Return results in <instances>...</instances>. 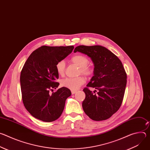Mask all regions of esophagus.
Returning a JSON list of instances; mask_svg holds the SVG:
<instances>
[{
	"instance_id": "34e87169",
	"label": "esophagus",
	"mask_w": 150,
	"mask_h": 150,
	"mask_svg": "<svg viewBox=\"0 0 150 150\" xmlns=\"http://www.w3.org/2000/svg\"><path fill=\"white\" fill-rule=\"evenodd\" d=\"M71 93H72V94H75L76 93V91H72Z\"/></svg>"
}]
</instances>
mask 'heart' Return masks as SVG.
I'll list each match as a JSON object with an SVG mask.
<instances>
[{
    "instance_id": "obj_1",
    "label": "heart",
    "mask_w": 150,
    "mask_h": 150,
    "mask_svg": "<svg viewBox=\"0 0 150 150\" xmlns=\"http://www.w3.org/2000/svg\"><path fill=\"white\" fill-rule=\"evenodd\" d=\"M71 60L75 65L80 68V73L87 76L92 75L93 70L87 65L89 62L87 57L82 54H76L71 57ZM65 62L63 60L58 62L56 65V71L60 76H63L65 74ZM85 82V79L83 76H79L75 78H66L63 79L61 82V85L64 87L75 91L79 89Z\"/></svg>"
}]
</instances>
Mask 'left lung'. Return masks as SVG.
Segmentation results:
<instances>
[{"mask_svg": "<svg viewBox=\"0 0 150 150\" xmlns=\"http://www.w3.org/2000/svg\"><path fill=\"white\" fill-rule=\"evenodd\" d=\"M89 56L94 65V76L83 91L85 94L82 108L90 119L96 121L110 118L120 108L126 85L127 75L120 60L101 46H79L74 52ZM88 87L98 90L93 93Z\"/></svg>", "mask_w": 150, "mask_h": 150, "instance_id": "obj_1", "label": "left lung"}]
</instances>
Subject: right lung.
<instances>
[{
	"label": "right lung",
	"mask_w": 150,
	"mask_h": 150,
	"mask_svg": "<svg viewBox=\"0 0 150 150\" xmlns=\"http://www.w3.org/2000/svg\"><path fill=\"white\" fill-rule=\"evenodd\" d=\"M74 48L73 46H42L25 62L20 75L22 98L25 109L35 118L51 122L61 116L71 92L64 87L52 94L50 91L59 85L56 82L59 78L57 63L71 54Z\"/></svg>",
	"instance_id": "1"
}]
</instances>
